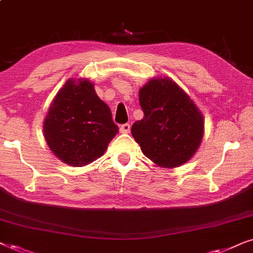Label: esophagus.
Instances as JSON below:
<instances>
[{"label":"esophagus","mask_w":253,"mask_h":253,"mask_svg":"<svg viewBox=\"0 0 253 253\" xmlns=\"http://www.w3.org/2000/svg\"><path fill=\"white\" fill-rule=\"evenodd\" d=\"M120 131L122 133H127L130 131V124L129 123H124L120 126Z\"/></svg>","instance_id":"34e87169"}]
</instances>
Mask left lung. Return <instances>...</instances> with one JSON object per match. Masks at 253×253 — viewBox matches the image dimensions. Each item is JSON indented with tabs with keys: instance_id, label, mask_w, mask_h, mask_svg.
Returning a JSON list of instances; mask_svg holds the SVG:
<instances>
[{
	"instance_id": "left-lung-1",
	"label": "left lung",
	"mask_w": 253,
	"mask_h": 253,
	"mask_svg": "<svg viewBox=\"0 0 253 253\" xmlns=\"http://www.w3.org/2000/svg\"><path fill=\"white\" fill-rule=\"evenodd\" d=\"M144 117L131 133L154 164L178 167L192 158L202 143L204 119L190 96L169 78L151 79L139 91Z\"/></svg>"
}]
</instances>
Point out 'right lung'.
Returning <instances> with one entry per match:
<instances>
[{
	"mask_svg": "<svg viewBox=\"0 0 253 253\" xmlns=\"http://www.w3.org/2000/svg\"><path fill=\"white\" fill-rule=\"evenodd\" d=\"M43 132L48 146L61 161L82 167L101 157L119 126L92 83L69 79L50 105Z\"/></svg>",
	"mask_w": 253,
	"mask_h": 253,
	"instance_id": "add662e5",
	"label": "right lung"
}]
</instances>
